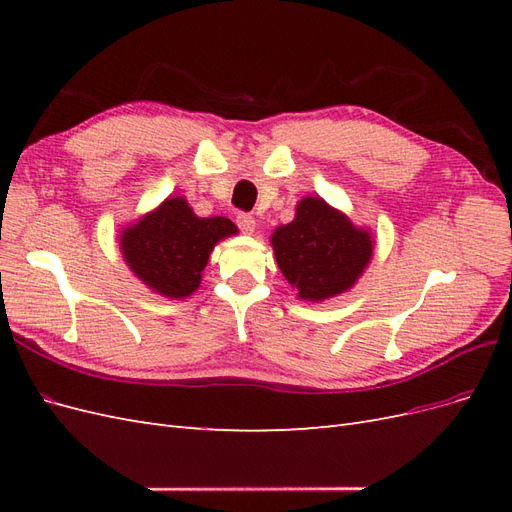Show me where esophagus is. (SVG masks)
Masks as SVG:
<instances>
[{
	"label": "esophagus",
	"mask_w": 512,
	"mask_h": 512,
	"mask_svg": "<svg viewBox=\"0 0 512 512\" xmlns=\"http://www.w3.org/2000/svg\"><path fill=\"white\" fill-rule=\"evenodd\" d=\"M237 226L241 228V232H245V235H252V232L256 230V218L250 213H239L237 215Z\"/></svg>",
	"instance_id": "obj_1"
}]
</instances>
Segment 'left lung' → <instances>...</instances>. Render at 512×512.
<instances>
[{"instance_id":"obj_1","label":"left lung","mask_w":512,"mask_h":512,"mask_svg":"<svg viewBox=\"0 0 512 512\" xmlns=\"http://www.w3.org/2000/svg\"><path fill=\"white\" fill-rule=\"evenodd\" d=\"M277 267L303 301H324L354 286L374 254L369 230L322 198L305 196L290 224L271 235Z\"/></svg>"}]
</instances>
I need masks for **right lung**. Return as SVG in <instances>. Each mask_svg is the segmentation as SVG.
<instances>
[{"label":"right lung","instance_id":"add662e5","mask_svg":"<svg viewBox=\"0 0 512 512\" xmlns=\"http://www.w3.org/2000/svg\"><path fill=\"white\" fill-rule=\"evenodd\" d=\"M237 235L228 218H198L181 196L121 230V254L132 273L168 299H183L200 286L215 243Z\"/></svg>","mask_w":512,"mask_h":512}]
</instances>
